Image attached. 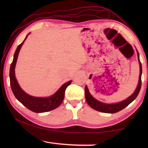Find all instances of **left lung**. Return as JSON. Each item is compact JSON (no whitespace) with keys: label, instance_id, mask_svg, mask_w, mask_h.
<instances>
[{"label":"left lung","instance_id":"left-lung-1","mask_svg":"<svg viewBox=\"0 0 148 148\" xmlns=\"http://www.w3.org/2000/svg\"><path fill=\"white\" fill-rule=\"evenodd\" d=\"M137 51V50H136ZM137 55H138V60L139 64H140V76H139V81L138 84L136 87L135 91L131 95V96L128 97L127 99L124 100L116 104H106L101 102L97 99H95L92 95L90 94L89 91V89L87 88V86L85 87V97H86V101L87 104L89 105V106L93 108L95 110H97L99 112H104V113H108V114H114L116 113L117 112L121 111V110L124 109L125 107H127L129 104L134 101V100L136 98L138 95L139 92L141 89V85H142V80H141V76H142V64L140 62V58H139V53L137 51ZM114 92V91H113ZM113 93V92H112Z\"/></svg>","mask_w":148,"mask_h":148}]
</instances>
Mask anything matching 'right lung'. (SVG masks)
Wrapping results in <instances>:
<instances>
[{"instance_id": "1", "label": "right lung", "mask_w": 148, "mask_h": 148, "mask_svg": "<svg viewBox=\"0 0 148 148\" xmlns=\"http://www.w3.org/2000/svg\"><path fill=\"white\" fill-rule=\"evenodd\" d=\"M30 34V33H29ZM27 35L25 39L17 46V49L15 51L14 59L10 65V86L14 95L16 98L24 105L27 108L31 110V111L36 112V113H42L51 111L59 107L62 103V101L64 98V92L66 87L71 84V81H69L60 87L58 91L52 96L46 98H41V97H32L25 92L19 86L15 76V67H16L17 57H18L19 52L21 49L22 45L23 44L24 42L27 38Z\"/></svg>"}]
</instances>
